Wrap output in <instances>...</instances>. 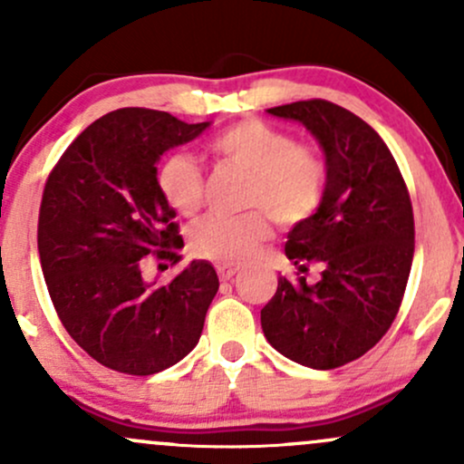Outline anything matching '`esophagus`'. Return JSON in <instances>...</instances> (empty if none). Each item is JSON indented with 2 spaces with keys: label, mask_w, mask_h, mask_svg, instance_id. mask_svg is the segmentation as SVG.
<instances>
[{
  "label": "esophagus",
  "mask_w": 464,
  "mask_h": 464,
  "mask_svg": "<svg viewBox=\"0 0 464 464\" xmlns=\"http://www.w3.org/2000/svg\"><path fill=\"white\" fill-rule=\"evenodd\" d=\"M218 276H220L222 281H228V279H233V276H236L237 273H239V268L237 266H228V264H220L218 266Z\"/></svg>",
  "instance_id": "1"
}]
</instances>
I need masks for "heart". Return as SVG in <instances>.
Wrapping results in <instances>:
<instances>
[{
    "instance_id": "obj_1",
    "label": "heart",
    "mask_w": 464,
    "mask_h": 464,
    "mask_svg": "<svg viewBox=\"0 0 464 464\" xmlns=\"http://www.w3.org/2000/svg\"><path fill=\"white\" fill-rule=\"evenodd\" d=\"M209 150L222 161L250 172L246 205L257 207L242 216L211 214L189 231L196 257L216 264L246 262L273 236L270 216L281 227L310 220L327 188V165L310 143L262 120H242L218 132ZM159 191L180 216H194L205 200V172L188 154H172L157 172Z\"/></svg>"
}]
</instances>
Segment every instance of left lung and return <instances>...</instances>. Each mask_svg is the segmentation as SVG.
I'll return each instance as SVG.
<instances>
[{
  "mask_svg": "<svg viewBox=\"0 0 464 464\" xmlns=\"http://www.w3.org/2000/svg\"><path fill=\"white\" fill-rule=\"evenodd\" d=\"M268 113L316 137L327 188L316 214L287 233L285 255L299 275L279 276L262 329L285 358L338 369L375 347L395 321L414 255L412 202L384 140L351 111L301 100ZM310 263L324 266L314 286L300 276Z\"/></svg>",
  "mask_w": 464,
  "mask_h": 464,
  "instance_id": "left-lung-1",
  "label": "left lung"
}]
</instances>
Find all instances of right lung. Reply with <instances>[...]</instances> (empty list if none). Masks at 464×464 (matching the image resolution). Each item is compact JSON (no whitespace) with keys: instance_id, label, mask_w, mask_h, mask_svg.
Returning <instances> with one entry per match:
<instances>
[{"instance_id":"obj_1","label":"right lung","mask_w":464,"mask_h":464,"mask_svg":"<svg viewBox=\"0 0 464 464\" xmlns=\"http://www.w3.org/2000/svg\"><path fill=\"white\" fill-rule=\"evenodd\" d=\"M207 126L137 106L111 111L47 177L36 233L47 292L67 334L106 369L154 375L198 344L220 287L214 266L191 262L161 287L141 270L148 255L180 262L183 237L157 161Z\"/></svg>"}]
</instances>
